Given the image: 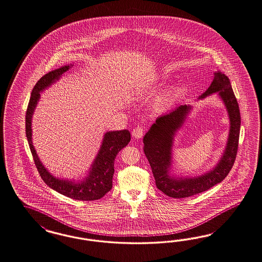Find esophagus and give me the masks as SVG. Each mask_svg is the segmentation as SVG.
<instances>
[{"label": "esophagus", "mask_w": 262, "mask_h": 262, "mask_svg": "<svg viewBox=\"0 0 262 262\" xmlns=\"http://www.w3.org/2000/svg\"><path fill=\"white\" fill-rule=\"evenodd\" d=\"M143 134H144V128L143 127H141V126H136L135 127L134 129H133V132H132V135L133 136L135 137V138H141L142 136H143Z\"/></svg>", "instance_id": "34e87169"}]
</instances>
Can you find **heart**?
Here are the masks:
<instances>
[{"label": "heart", "instance_id": "b5f03b06", "mask_svg": "<svg viewBox=\"0 0 262 262\" xmlns=\"http://www.w3.org/2000/svg\"><path fill=\"white\" fill-rule=\"evenodd\" d=\"M174 92L167 94L166 96L162 97L161 99H158L156 104H155V108L157 111H163L166 108H168L171 104L172 99H173V96H174Z\"/></svg>", "mask_w": 262, "mask_h": 262}]
</instances>
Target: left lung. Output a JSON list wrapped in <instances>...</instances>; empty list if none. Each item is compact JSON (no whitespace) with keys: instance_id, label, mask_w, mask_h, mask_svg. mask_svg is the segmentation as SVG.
<instances>
[{"instance_id":"8db88e82","label":"left lung","mask_w":262,"mask_h":262,"mask_svg":"<svg viewBox=\"0 0 262 262\" xmlns=\"http://www.w3.org/2000/svg\"><path fill=\"white\" fill-rule=\"evenodd\" d=\"M217 92L226 105L230 128L225 152L212 170L201 176L186 178H175L169 174L174 136L188 117L190 105L177 106L169 113L158 117L145 135L143 149L151 165L156 185L159 190L170 198L185 199L209 190L224 180L234 164L241 126L240 110L228 77L219 71L214 73L211 85L199 99H204Z\"/></svg>"}]
</instances>
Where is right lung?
<instances>
[{"label": "right lung", "mask_w": 262, "mask_h": 262, "mask_svg": "<svg viewBox=\"0 0 262 262\" xmlns=\"http://www.w3.org/2000/svg\"><path fill=\"white\" fill-rule=\"evenodd\" d=\"M70 69V66H63L60 69L46 73L36 82L32 91L26 112V136L36 169L48 187L72 199L92 201L101 199L112 189L114 161L118 153L130 141V134L127 129L107 132L104 135L99 153L91 166L89 175L84 180L80 182L61 180L48 172L39 161L32 142V117L40 98V92L58 80L62 74Z\"/></svg>", "instance_id": "right-lung-1"}]
</instances>
